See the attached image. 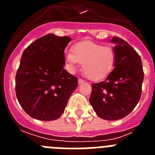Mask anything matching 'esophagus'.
<instances>
[{"mask_svg": "<svg viewBox=\"0 0 155 155\" xmlns=\"http://www.w3.org/2000/svg\"><path fill=\"white\" fill-rule=\"evenodd\" d=\"M84 81L83 80V79L78 78V83H79V84H82V83H84Z\"/></svg>", "mask_w": 155, "mask_h": 155, "instance_id": "obj_1", "label": "esophagus"}]
</instances>
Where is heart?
Listing matches in <instances>:
<instances>
[{
    "mask_svg": "<svg viewBox=\"0 0 155 155\" xmlns=\"http://www.w3.org/2000/svg\"><path fill=\"white\" fill-rule=\"evenodd\" d=\"M116 54L112 46H103L92 41H82L74 44L72 53L66 54V63L72 71L82 64V71L87 78L99 81L105 78L115 67Z\"/></svg>",
    "mask_w": 155,
    "mask_h": 155,
    "instance_id": "heart-1",
    "label": "heart"
}]
</instances>
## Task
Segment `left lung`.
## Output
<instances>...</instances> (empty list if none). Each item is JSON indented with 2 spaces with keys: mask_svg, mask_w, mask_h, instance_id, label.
Masks as SVG:
<instances>
[{
  "mask_svg": "<svg viewBox=\"0 0 155 155\" xmlns=\"http://www.w3.org/2000/svg\"><path fill=\"white\" fill-rule=\"evenodd\" d=\"M115 42V68L104 81L93 83L89 102L100 118L117 120L124 118L135 108L141 97L143 71L136 50L118 37Z\"/></svg>",
  "mask_w": 155,
  "mask_h": 155,
  "instance_id": "left-lung-1",
  "label": "left lung"
}]
</instances>
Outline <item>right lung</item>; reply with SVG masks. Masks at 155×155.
I'll return each mask as SVG.
<instances>
[{
  "label": "right lung",
  "instance_id": "obj_1",
  "mask_svg": "<svg viewBox=\"0 0 155 155\" xmlns=\"http://www.w3.org/2000/svg\"><path fill=\"white\" fill-rule=\"evenodd\" d=\"M68 36H42L24 50L15 77L18 101L31 117L43 121L58 119L64 112L78 78L64 69Z\"/></svg>",
  "mask_w": 155,
  "mask_h": 155
}]
</instances>
